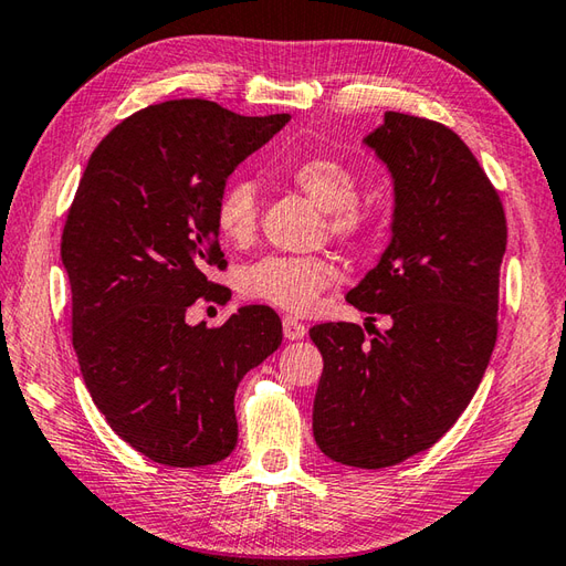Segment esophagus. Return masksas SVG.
I'll list each match as a JSON object with an SVG mask.
<instances>
[{
    "instance_id": "1",
    "label": "esophagus",
    "mask_w": 566,
    "mask_h": 566,
    "mask_svg": "<svg viewBox=\"0 0 566 566\" xmlns=\"http://www.w3.org/2000/svg\"><path fill=\"white\" fill-rule=\"evenodd\" d=\"M282 331H284L286 339H301V337L308 333V327L301 323L298 318H294V315H284V318H282Z\"/></svg>"
}]
</instances>
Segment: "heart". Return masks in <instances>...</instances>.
<instances>
[{"label": "heart", "instance_id": "heart-1", "mask_svg": "<svg viewBox=\"0 0 566 566\" xmlns=\"http://www.w3.org/2000/svg\"><path fill=\"white\" fill-rule=\"evenodd\" d=\"M294 186L308 195L323 212L327 229L347 243L371 239L374 219L359 205L361 182L354 168L333 156H311L289 170ZM260 197L251 180L233 178L221 190L214 205L219 235L231 245H248L258 235ZM337 280V268L325 255H265L239 274V292L282 311L308 313L318 296Z\"/></svg>", "mask_w": 566, "mask_h": 566}]
</instances>
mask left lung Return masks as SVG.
Here are the masks:
<instances>
[{
	"label": "left lung",
	"mask_w": 566,
	"mask_h": 566,
	"mask_svg": "<svg viewBox=\"0 0 566 566\" xmlns=\"http://www.w3.org/2000/svg\"><path fill=\"white\" fill-rule=\"evenodd\" d=\"M366 144L396 180V217L388 251L347 301L392 325L374 337L345 321L311 327L323 354L313 437L333 461L378 470L427 451L475 396L499 331L506 214L446 125L388 111Z\"/></svg>",
	"instance_id": "obj_1"
}]
</instances>
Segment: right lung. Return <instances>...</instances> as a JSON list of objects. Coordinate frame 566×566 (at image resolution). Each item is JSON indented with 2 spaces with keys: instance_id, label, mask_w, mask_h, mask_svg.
I'll use <instances>...</instances> for the list:
<instances>
[{
  "instance_id": "obj_1",
  "label": "right lung",
  "mask_w": 566,
  "mask_h": 566,
  "mask_svg": "<svg viewBox=\"0 0 566 566\" xmlns=\"http://www.w3.org/2000/svg\"><path fill=\"white\" fill-rule=\"evenodd\" d=\"M286 123L202 98L154 103L101 139L78 180L60 245L78 369L113 431L154 463L223 461L239 441L235 388L282 345L270 306L219 327L188 325L186 313L231 296L209 280L227 270L214 205Z\"/></svg>"
}]
</instances>
